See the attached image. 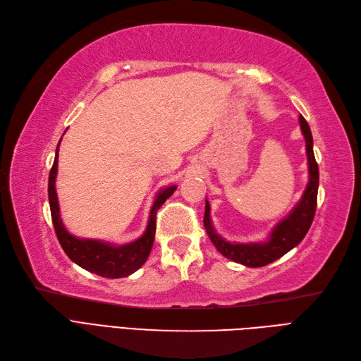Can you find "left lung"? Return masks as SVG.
Wrapping results in <instances>:
<instances>
[{"label":"left lung","mask_w":361,"mask_h":361,"mask_svg":"<svg viewBox=\"0 0 361 361\" xmlns=\"http://www.w3.org/2000/svg\"><path fill=\"white\" fill-rule=\"evenodd\" d=\"M301 132L306 139V151L309 160V184L303 193L301 201L295 205L286 219L279 224L270 235V240L265 243H229L216 234L210 220V204L205 201L204 226L208 237L213 241L216 249L231 261L240 262L247 267H264L294 249L303 240L313 222L317 212L318 200V184H319V169L313 154V139L307 121L303 115H300Z\"/></svg>","instance_id":"left-lung-1"}]
</instances>
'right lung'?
<instances>
[{
  "instance_id": "add662e5",
  "label": "right lung",
  "mask_w": 361,
  "mask_h": 361,
  "mask_svg": "<svg viewBox=\"0 0 361 361\" xmlns=\"http://www.w3.org/2000/svg\"><path fill=\"white\" fill-rule=\"evenodd\" d=\"M58 148H60V144L56 147L55 160L49 172L48 195H49L52 224L55 228L56 238L60 241L63 250L75 264L82 267V269H85L87 271L96 273L102 277L118 279V277L130 276L137 269H141L142 264L147 261L154 241L157 210L173 193V190L177 189V185H171V188L164 189L157 195L153 207H151L147 231L144 232V235L141 238H137L136 241L123 244V246H114V244H108L97 240L76 238L72 234H68L60 219V208H58V197L55 190Z\"/></svg>"
}]
</instances>
